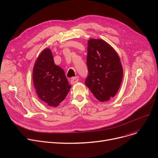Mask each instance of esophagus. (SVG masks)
I'll return each mask as SVG.
<instances>
[{
  "instance_id": "obj_1",
  "label": "esophagus",
  "mask_w": 158,
  "mask_h": 158,
  "mask_svg": "<svg viewBox=\"0 0 158 158\" xmlns=\"http://www.w3.org/2000/svg\"><path fill=\"white\" fill-rule=\"evenodd\" d=\"M78 81H79V77L76 76V77H73V78L71 79L70 82H71L72 85H74V84H76V82H77Z\"/></svg>"
}]
</instances>
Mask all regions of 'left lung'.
I'll return each mask as SVG.
<instances>
[{
    "label": "left lung",
    "instance_id": "obj_1",
    "mask_svg": "<svg viewBox=\"0 0 158 158\" xmlns=\"http://www.w3.org/2000/svg\"><path fill=\"white\" fill-rule=\"evenodd\" d=\"M86 64L88 75L85 85L97 100L109 101L117 93L123 77L118 54L103 40L89 39Z\"/></svg>",
    "mask_w": 158,
    "mask_h": 158
}]
</instances>
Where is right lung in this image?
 I'll list each match as a JSON object with an SVG mask.
<instances>
[{
	"label": "right lung",
	"mask_w": 158,
	"mask_h": 158,
	"mask_svg": "<svg viewBox=\"0 0 158 158\" xmlns=\"http://www.w3.org/2000/svg\"><path fill=\"white\" fill-rule=\"evenodd\" d=\"M32 81L41 101L48 106L57 107L69 94V84L63 70L54 64L51 49L41 52L35 63Z\"/></svg>",
	"instance_id": "right-lung-1"
}]
</instances>
